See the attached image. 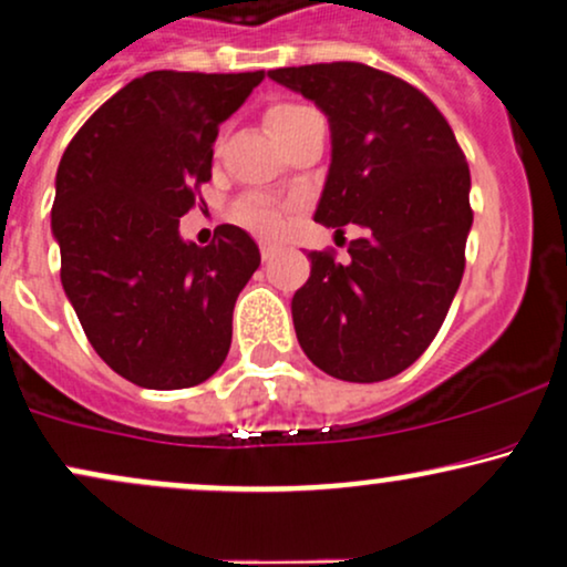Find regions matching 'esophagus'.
Returning a JSON list of instances; mask_svg holds the SVG:
<instances>
[{"label":"esophagus","instance_id":"obj_1","mask_svg":"<svg viewBox=\"0 0 567 567\" xmlns=\"http://www.w3.org/2000/svg\"><path fill=\"white\" fill-rule=\"evenodd\" d=\"M279 250V246L277 243H269V240H261V256L264 259H271V256H275Z\"/></svg>","mask_w":567,"mask_h":567}]
</instances>
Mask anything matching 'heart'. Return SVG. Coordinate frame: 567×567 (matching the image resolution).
Wrapping results in <instances>:
<instances>
[{"instance_id": "obj_1", "label": "heart", "mask_w": 567, "mask_h": 567, "mask_svg": "<svg viewBox=\"0 0 567 567\" xmlns=\"http://www.w3.org/2000/svg\"><path fill=\"white\" fill-rule=\"evenodd\" d=\"M317 117H321V114L317 110H311V106L298 104V102H282V104H275L267 112V125L269 131L275 133V138L279 143H285L296 133L303 131V127ZM233 214L240 225H246L248 230L261 233V235H275L282 230L285 225V206H279L277 200L269 196L240 198L238 204H235Z\"/></svg>"}]
</instances>
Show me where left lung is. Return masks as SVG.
I'll return each mask as SVG.
<instances>
[{
  "label": "left lung",
  "instance_id": "obj_1",
  "mask_svg": "<svg viewBox=\"0 0 567 567\" xmlns=\"http://www.w3.org/2000/svg\"><path fill=\"white\" fill-rule=\"evenodd\" d=\"M329 117L332 164L313 219L348 246L311 250V277L292 296L303 353L342 382H382L405 371L440 332L461 288L471 172L453 127L426 93L361 62L269 73Z\"/></svg>",
  "mask_w": 567,
  "mask_h": 567
}]
</instances>
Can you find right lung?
Wrapping results in <instances>:
<instances>
[{
    "label": "right lung",
    "mask_w": 567,
    "mask_h": 567,
    "mask_svg": "<svg viewBox=\"0 0 567 567\" xmlns=\"http://www.w3.org/2000/svg\"><path fill=\"white\" fill-rule=\"evenodd\" d=\"M261 81L264 70H154L99 106L64 148L52 206L62 288L93 350L127 382L181 390L225 363L259 246L219 225L200 248L177 227L212 181L219 125Z\"/></svg>",
    "instance_id": "add662e5"
}]
</instances>
